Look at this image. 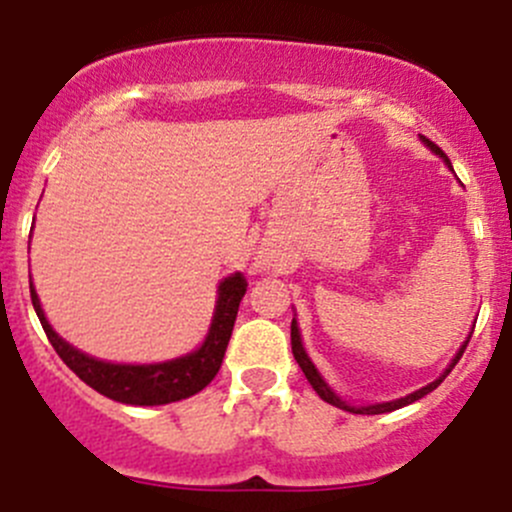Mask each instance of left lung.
Here are the masks:
<instances>
[{
  "label": "left lung",
  "mask_w": 512,
  "mask_h": 512,
  "mask_svg": "<svg viewBox=\"0 0 512 512\" xmlns=\"http://www.w3.org/2000/svg\"><path fill=\"white\" fill-rule=\"evenodd\" d=\"M423 141H426V146H428L430 151H435V154H440V156H443V151H440L438 146L433 144V141H428V139H423ZM443 159H445V164L450 166L448 156H443ZM468 341H470V338H468ZM468 341H465L463 346H460V351L455 353L453 363H450V366L445 368V373H443V376H440V378H435L433 383H428V386H426V388H421V391L411 393V396H406V398H398V401L376 403V406H348L346 401H341V398H338L336 393L331 391V386H328V383L323 381V378H321V373L316 371V366H313V363H311V358H308L306 348H303V343H301V333H298L296 318H293V321H291V351H293V358H296V363H298V366H301L303 376L308 378V383H311V386H313V391H316L318 396L323 398V401H326V403H331V406H336V408H343V411H351V413H363V416H378V413H391V411H396V408H403V406H408V403L418 401V398L428 396V393H430V391H435V388H438L440 383H443V378L448 376L450 371H453V366H455V363L460 361V356H463V351H465V346H468Z\"/></svg>",
  "instance_id": "obj_1"
}]
</instances>
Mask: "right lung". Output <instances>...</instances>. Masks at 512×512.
Instances as JSON below:
<instances>
[{"label": "right lung", "mask_w": 512, "mask_h": 512, "mask_svg": "<svg viewBox=\"0 0 512 512\" xmlns=\"http://www.w3.org/2000/svg\"><path fill=\"white\" fill-rule=\"evenodd\" d=\"M246 286L249 283H246L244 273H231L229 278L219 283V298H216L211 328L206 333L204 343L194 353H186V356L174 358V361L129 366V363L96 361V358L69 346L64 338H59L54 328L49 326L47 316H44L42 306H39L37 291H34L32 281H29L34 311H37L44 333H47L49 343L59 353V358L82 378L86 386H91L101 396L111 398V401L129 403V406H164V403H174L181 401V398L194 396V393L204 391L214 381V376L221 368V361H224L226 346H229L236 313H239V303L244 298Z\"/></svg>", "instance_id": "1"}]
</instances>
